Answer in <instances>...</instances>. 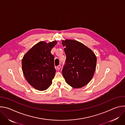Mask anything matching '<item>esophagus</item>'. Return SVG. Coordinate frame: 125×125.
<instances>
[{
	"label": "esophagus",
	"instance_id": "1",
	"mask_svg": "<svg viewBox=\"0 0 125 125\" xmlns=\"http://www.w3.org/2000/svg\"><path fill=\"white\" fill-rule=\"evenodd\" d=\"M57 69H58V70H60V68H61V65H59L57 66Z\"/></svg>",
	"mask_w": 125,
	"mask_h": 125
}]
</instances>
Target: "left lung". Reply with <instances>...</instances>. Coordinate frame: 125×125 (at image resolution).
<instances>
[{"mask_svg": "<svg viewBox=\"0 0 125 125\" xmlns=\"http://www.w3.org/2000/svg\"><path fill=\"white\" fill-rule=\"evenodd\" d=\"M62 43L66 55L62 75L70 86L76 88L83 87L94 75L96 56L92 50L77 41L66 40Z\"/></svg>", "mask_w": 125, "mask_h": 125, "instance_id": "8db88e82", "label": "left lung"}]
</instances>
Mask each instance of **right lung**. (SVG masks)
Segmentation results:
<instances>
[{"mask_svg":"<svg viewBox=\"0 0 125 125\" xmlns=\"http://www.w3.org/2000/svg\"><path fill=\"white\" fill-rule=\"evenodd\" d=\"M56 43V41L48 43L40 42L30 49L22 59L23 72L26 80L39 91L47 89L55 76L54 56L51 50Z\"/></svg>","mask_w":125,"mask_h":125,"instance_id":"add662e5","label":"right lung"}]
</instances>
